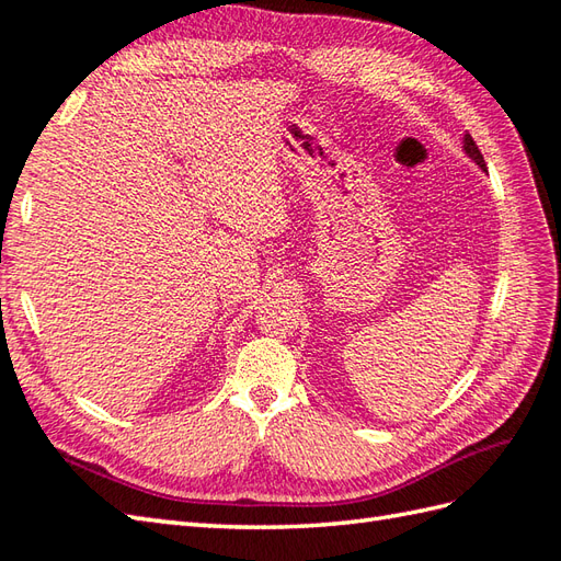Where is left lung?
Wrapping results in <instances>:
<instances>
[{
    "label": "left lung",
    "mask_w": 561,
    "mask_h": 561,
    "mask_svg": "<svg viewBox=\"0 0 561 561\" xmlns=\"http://www.w3.org/2000/svg\"><path fill=\"white\" fill-rule=\"evenodd\" d=\"M463 150H466L468 158H471L478 167H483V169H485L483 154H480V150H478V146H476V140L471 138V134H466V136H463ZM485 172H488V169H485Z\"/></svg>",
    "instance_id": "obj_1"
}]
</instances>
